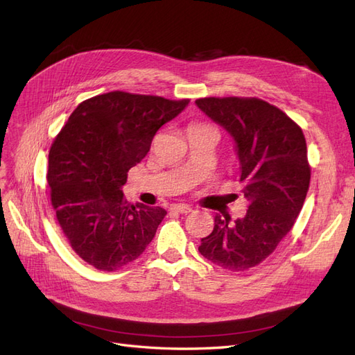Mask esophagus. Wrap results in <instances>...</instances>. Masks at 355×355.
Masks as SVG:
<instances>
[{"instance_id":"esophagus-1","label":"esophagus","mask_w":355,"mask_h":355,"mask_svg":"<svg viewBox=\"0 0 355 355\" xmlns=\"http://www.w3.org/2000/svg\"><path fill=\"white\" fill-rule=\"evenodd\" d=\"M172 210L176 213H180V214H188L192 211L191 207L187 204H175V205H172Z\"/></svg>"}]
</instances>
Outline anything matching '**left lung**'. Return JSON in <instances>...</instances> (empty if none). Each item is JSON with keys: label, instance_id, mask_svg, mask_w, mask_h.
Returning <instances> with one entry per match:
<instances>
[{"label": "left lung", "instance_id": "obj_1", "mask_svg": "<svg viewBox=\"0 0 355 355\" xmlns=\"http://www.w3.org/2000/svg\"><path fill=\"white\" fill-rule=\"evenodd\" d=\"M195 104L234 139L250 202L235 222L217 214L198 251L226 270H247L275 251L302 209L310 185L307 144L295 121L263 100L211 96Z\"/></svg>", "mask_w": 355, "mask_h": 355}]
</instances>
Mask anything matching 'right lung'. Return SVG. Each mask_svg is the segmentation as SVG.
Returning a JSON list of instances; mask_svg holds the SVG:
<instances>
[{
  "label": "right lung",
  "instance_id": "obj_1",
  "mask_svg": "<svg viewBox=\"0 0 355 355\" xmlns=\"http://www.w3.org/2000/svg\"><path fill=\"white\" fill-rule=\"evenodd\" d=\"M189 100L108 92L76 107L48 155L51 204L71 248L98 270L137 260L167 214L123 197L129 168Z\"/></svg>",
  "mask_w": 355,
  "mask_h": 355
}]
</instances>
